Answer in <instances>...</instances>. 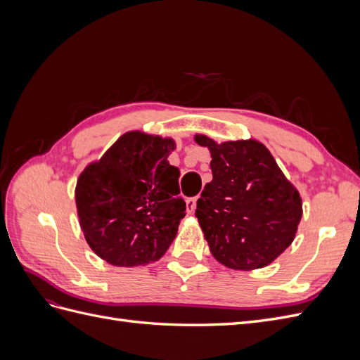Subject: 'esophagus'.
Returning a JSON list of instances; mask_svg holds the SVG:
<instances>
[{
    "label": "esophagus",
    "instance_id": "obj_1",
    "mask_svg": "<svg viewBox=\"0 0 360 360\" xmlns=\"http://www.w3.org/2000/svg\"><path fill=\"white\" fill-rule=\"evenodd\" d=\"M200 197H193V198H188L186 201V207H188V212L189 213H193L195 209H197V201H198Z\"/></svg>",
    "mask_w": 360,
    "mask_h": 360
}]
</instances>
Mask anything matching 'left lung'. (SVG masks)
<instances>
[{
  "instance_id": "8db88e82",
  "label": "left lung",
  "mask_w": 360,
  "mask_h": 360,
  "mask_svg": "<svg viewBox=\"0 0 360 360\" xmlns=\"http://www.w3.org/2000/svg\"><path fill=\"white\" fill-rule=\"evenodd\" d=\"M195 143L209 148L212 156L213 180L204 186L195 210L212 255L234 270L269 266L297 233L299 191L259 141L217 144L195 135Z\"/></svg>"
}]
</instances>
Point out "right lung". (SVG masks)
<instances>
[{"label":"right lung","mask_w":360,"mask_h":360,"mask_svg":"<svg viewBox=\"0 0 360 360\" xmlns=\"http://www.w3.org/2000/svg\"><path fill=\"white\" fill-rule=\"evenodd\" d=\"M171 138L132 130L85 167L76 181L79 225L93 252L117 267L155 263L186 212Z\"/></svg>","instance_id":"obj_1"}]
</instances>
